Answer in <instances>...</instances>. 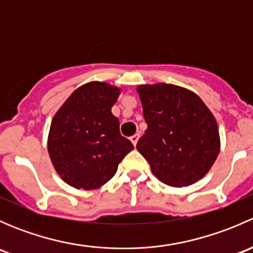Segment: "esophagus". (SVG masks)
<instances>
[{
  "instance_id": "obj_1",
  "label": "esophagus",
  "mask_w": 253,
  "mask_h": 253,
  "mask_svg": "<svg viewBox=\"0 0 253 253\" xmlns=\"http://www.w3.org/2000/svg\"><path fill=\"white\" fill-rule=\"evenodd\" d=\"M138 138H139V134H133V136L131 137V142H132V144L134 145V147H136V144H137V142H138Z\"/></svg>"
}]
</instances>
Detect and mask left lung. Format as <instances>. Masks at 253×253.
I'll return each mask as SVG.
<instances>
[{
    "label": "left lung",
    "instance_id": "8db88e82",
    "mask_svg": "<svg viewBox=\"0 0 253 253\" xmlns=\"http://www.w3.org/2000/svg\"><path fill=\"white\" fill-rule=\"evenodd\" d=\"M137 91L148 125L137 149L153 174L174 187L197 182L220 149L213 114L200 96L172 84L139 85Z\"/></svg>",
    "mask_w": 253,
    "mask_h": 253
}]
</instances>
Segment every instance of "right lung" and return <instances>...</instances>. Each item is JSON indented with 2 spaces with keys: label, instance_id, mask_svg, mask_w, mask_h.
Masks as SVG:
<instances>
[{
  "label": "right lung",
  "instance_id": "right-lung-1",
  "mask_svg": "<svg viewBox=\"0 0 253 253\" xmlns=\"http://www.w3.org/2000/svg\"><path fill=\"white\" fill-rule=\"evenodd\" d=\"M120 89L90 82L76 89L51 122L47 149L56 171L68 185L94 190L115 175L133 144L120 133L111 108Z\"/></svg>",
  "mask_w": 253,
  "mask_h": 253
}]
</instances>
